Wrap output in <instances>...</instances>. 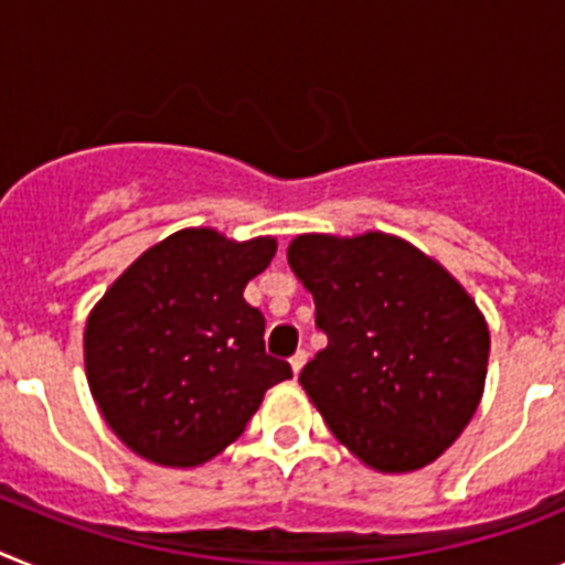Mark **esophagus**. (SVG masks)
I'll use <instances>...</instances> for the list:
<instances>
[{"mask_svg":"<svg viewBox=\"0 0 565 565\" xmlns=\"http://www.w3.org/2000/svg\"><path fill=\"white\" fill-rule=\"evenodd\" d=\"M306 362H308V351H297L291 356V371H294V376H299V371H302V367H306Z\"/></svg>","mask_w":565,"mask_h":565,"instance_id":"34e87169","label":"esophagus"}]
</instances>
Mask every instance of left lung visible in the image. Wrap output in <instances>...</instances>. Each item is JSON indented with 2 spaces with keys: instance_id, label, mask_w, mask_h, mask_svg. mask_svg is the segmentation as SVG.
Masks as SVG:
<instances>
[{
  "instance_id": "1",
  "label": "left lung",
  "mask_w": 565,
  "mask_h": 565,
  "mask_svg": "<svg viewBox=\"0 0 565 565\" xmlns=\"http://www.w3.org/2000/svg\"><path fill=\"white\" fill-rule=\"evenodd\" d=\"M288 266L328 333L299 373L339 444L402 476L436 461L476 416L489 328L438 259L384 232L297 234Z\"/></svg>"
}]
</instances>
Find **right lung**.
I'll use <instances>...</instances> for the list:
<instances>
[{"label": "right lung", "instance_id": "right-lung-1", "mask_svg": "<svg viewBox=\"0 0 565 565\" xmlns=\"http://www.w3.org/2000/svg\"><path fill=\"white\" fill-rule=\"evenodd\" d=\"M277 239L181 228L135 259L84 328V371L109 430L161 467H201L291 379L263 348L266 319L243 299Z\"/></svg>", "mask_w": 565, "mask_h": 565}]
</instances>
